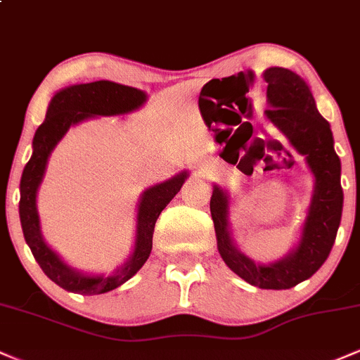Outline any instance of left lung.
Here are the masks:
<instances>
[{"mask_svg":"<svg viewBox=\"0 0 360 360\" xmlns=\"http://www.w3.org/2000/svg\"><path fill=\"white\" fill-rule=\"evenodd\" d=\"M262 77L267 82L269 106L264 115L288 139L291 147L304 155L313 176L311 200L300 240L284 257L255 262L233 240L230 225L232 196L218 184H213L210 212L218 252L238 278L260 289H289L311 278L323 266L335 243L344 208L342 166L333 148L330 123L318 111L307 81L284 68L266 69Z\"/></svg>","mask_w":360,"mask_h":360,"instance_id":"8db88e82","label":"left lung"}]
</instances>
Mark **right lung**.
<instances>
[{
  "mask_svg": "<svg viewBox=\"0 0 360 360\" xmlns=\"http://www.w3.org/2000/svg\"><path fill=\"white\" fill-rule=\"evenodd\" d=\"M147 93L131 86L113 81H94L88 84H72L57 91L49 103L44 123L37 128L32 142L30 160L23 169L20 181V221L25 242L42 267L49 279L65 291L79 295H103L127 283L146 264L152 250V235L160 212L179 193L189 172L181 171L171 179L157 183L140 194L135 223L134 250L122 266L110 274H91L69 266L56 250L45 242L37 210V193L42 184L49 157L64 139L68 130L82 122L98 117H120L142 108Z\"/></svg>",
  "mask_w": 360,
  "mask_h": 360,
  "instance_id": "obj_1",
  "label": "right lung"
}]
</instances>
